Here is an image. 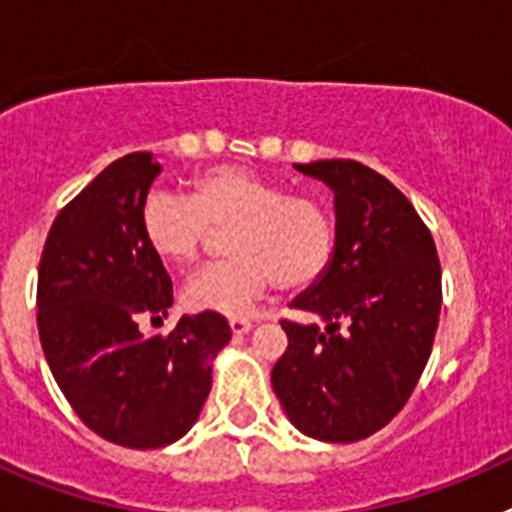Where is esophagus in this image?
Masks as SVG:
<instances>
[{"label": "esophagus", "instance_id": "esophagus-1", "mask_svg": "<svg viewBox=\"0 0 512 512\" xmlns=\"http://www.w3.org/2000/svg\"><path fill=\"white\" fill-rule=\"evenodd\" d=\"M251 328H253L251 320H246V318H230V330H233L235 336H246V333Z\"/></svg>", "mask_w": 512, "mask_h": 512}]
</instances>
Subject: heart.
I'll return each mask as SVG.
<instances>
[{
	"mask_svg": "<svg viewBox=\"0 0 512 512\" xmlns=\"http://www.w3.org/2000/svg\"><path fill=\"white\" fill-rule=\"evenodd\" d=\"M140 230L158 259L176 269L197 264L212 233H225V264L194 274L184 305L197 312L246 315L271 284L305 289L328 269L336 220L325 202L289 194L284 184L246 166H215L192 182V194L156 189L140 207Z\"/></svg>",
	"mask_w": 512,
	"mask_h": 512,
	"instance_id": "obj_1",
	"label": "heart"
}]
</instances>
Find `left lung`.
<instances>
[{
  "label": "left lung",
  "instance_id": "left-lung-1",
  "mask_svg": "<svg viewBox=\"0 0 512 512\" xmlns=\"http://www.w3.org/2000/svg\"><path fill=\"white\" fill-rule=\"evenodd\" d=\"M333 192L336 248L315 284L289 302L312 323L282 320L287 351L271 387L310 438L354 443L413 395L441 312L436 243L408 197L359 161L295 164Z\"/></svg>",
  "mask_w": 512,
  "mask_h": 512
}]
</instances>
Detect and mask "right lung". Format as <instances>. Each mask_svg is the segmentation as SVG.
Wrapping results in <instances>:
<instances>
[{
	"instance_id": "1",
	"label": "right lung",
	"mask_w": 512,
	"mask_h": 512,
	"mask_svg": "<svg viewBox=\"0 0 512 512\" xmlns=\"http://www.w3.org/2000/svg\"><path fill=\"white\" fill-rule=\"evenodd\" d=\"M161 174L153 153L112 161L58 212L38 271V330L56 384L84 423L125 449H161L187 436L228 346L217 312L166 318L174 289L140 230V207Z\"/></svg>"
}]
</instances>
